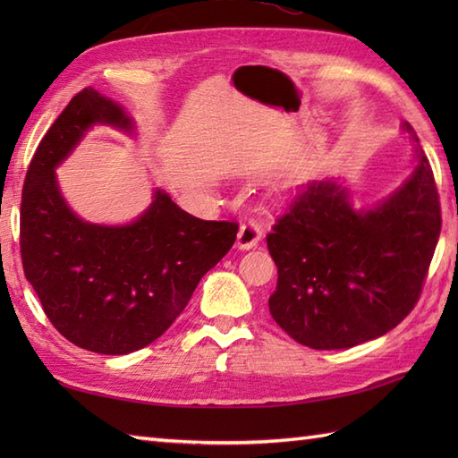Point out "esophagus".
<instances>
[{
	"mask_svg": "<svg viewBox=\"0 0 458 458\" xmlns=\"http://www.w3.org/2000/svg\"><path fill=\"white\" fill-rule=\"evenodd\" d=\"M261 232H264V230H261L259 222H256V220L244 222L238 230V246L242 250L256 248L259 244V240H261Z\"/></svg>",
	"mask_w": 458,
	"mask_h": 458,
	"instance_id": "esophagus-1",
	"label": "esophagus"
}]
</instances>
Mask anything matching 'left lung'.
<instances>
[{"mask_svg": "<svg viewBox=\"0 0 458 458\" xmlns=\"http://www.w3.org/2000/svg\"><path fill=\"white\" fill-rule=\"evenodd\" d=\"M403 128L420 143L413 128ZM382 207L356 212L336 182L313 181L267 234L277 266L269 313L299 344L350 348L395 328L420 301L441 234L429 159Z\"/></svg>", "mask_w": 458, "mask_h": 458, "instance_id": "left-lung-1", "label": "left lung"}]
</instances>
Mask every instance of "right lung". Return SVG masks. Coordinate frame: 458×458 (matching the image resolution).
Segmentation results:
<instances>
[{
	"label": "right lung",
	"mask_w": 458,
	"mask_h": 458,
	"mask_svg": "<svg viewBox=\"0 0 458 458\" xmlns=\"http://www.w3.org/2000/svg\"><path fill=\"white\" fill-rule=\"evenodd\" d=\"M98 122L131 130L118 104L84 89L45 133L25 174L19 246L27 281L68 343L130 354L182 313L202 276L234 244L238 222L200 220L163 191L128 226L74 216L58 192L55 167Z\"/></svg>",
	"instance_id": "add662e5"
}]
</instances>
